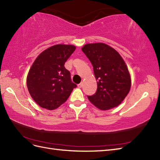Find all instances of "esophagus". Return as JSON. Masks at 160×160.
<instances>
[{
  "mask_svg": "<svg viewBox=\"0 0 160 160\" xmlns=\"http://www.w3.org/2000/svg\"><path fill=\"white\" fill-rule=\"evenodd\" d=\"M82 85H83V83L81 82V83H80L79 84H78V87L79 88H81L82 87Z\"/></svg>",
  "mask_w": 160,
  "mask_h": 160,
  "instance_id": "1",
  "label": "esophagus"
}]
</instances>
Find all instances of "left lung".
Segmentation results:
<instances>
[{
    "instance_id": "obj_1",
    "label": "left lung",
    "mask_w": 160,
    "mask_h": 160,
    "mask_svg": "<svg viewBox=\"0 0 160 160\" xmlns=\"http://www.w3.org/2000/svg\"><path fill=\"white\" fill-rule=\"evenodd\" d=\"M93 67L98 88L88 96L99 110H108L120 105L131 88L128 66L118 52L103 43H87L82 48Z\"/></svg>"
}]
</instances>
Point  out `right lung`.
Listing matches in <instances>:
<instances>
[{"instance_id":"1","label":"right lung","mask_w":160,"mask_h":160,"mask_svg":"<svg viewBox=\"0 0 160 160\" xmlns=\"http://www.w3.org/2000/svg\"><path fill=\"white\" fill-rule=\"evenodd\" d=\"M75 50L73 45L51 46L36 58L30 68L27 78L28 90L33 100L43 108L57 109L77 87L64 66Z\"/></svg>"}]
</instances>
